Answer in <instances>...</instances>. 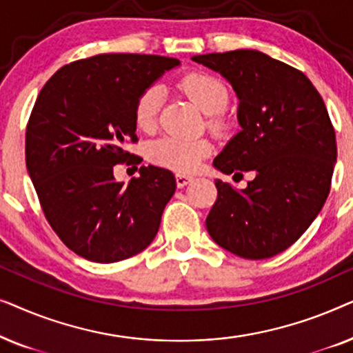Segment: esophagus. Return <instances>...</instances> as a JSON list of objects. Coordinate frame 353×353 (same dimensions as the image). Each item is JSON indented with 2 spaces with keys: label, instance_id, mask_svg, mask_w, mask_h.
I'll return each mask as SVG.
<instances>
[{
  "label": "esophagus",
  "instance_id": "esophagus-1",
  "mask_svg": "<svg viewBox=\"0 0 353 353\" xmlns=\"http://www.w3.org/2000/svg\"><path fill=\"white\" fill-rule=\"evenodd\" d=\"M192 181V176L190 175H183V173H176V186L178 188H185L188 183Z\"/></svg>",
  "mask_w": 353,
  "mask_h": 353
}]
</instances>
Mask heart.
Returning a JSON list of instances; mask_svg holds the SVG:
<instances>
[{
  "label": "heart",
  "mask_w": 353,
  "mask_h": 353,
  "mask_svg": "<svg viewBox=\"0 0 353 353\" xmlns=\"http://www.w3.org/2000/svg\"><path fill=\"white\" fill-rule=\"evenodd\" d=\"M180 90L205 115L223 112L230 101V90L223 81L209 74H190L180 81ZM162 105V90L149 86L134 103V122L143 132H152L157 125V115ZM215 125V120H210ZM210 154V144L205 139H181L163 137L149 146V159L159 165L178 173H192Z\"/></svg>",
  "instance_id": "1"
}]
</instances>
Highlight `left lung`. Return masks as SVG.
Segmentation results:
<instances>
[{"label":"left lung","instance_id":"8db88e82","mask_svg":"<svg viewBox=\"0 0 353 353\" xmlns=\"http://www.w3.org/2000/svg\"><path fill=\"white\" fill-rule=\"evenodd\" d=\"M219 72L238 98L241 130L214 167L225 175L254 172L244 190L215 180L205 220L210 238L243 259H270L305 233L330 194L337 159L326 105L302 72L255 50L191 57Z\"/></svg>","mask_w":353,"mask_h":353}]
</instances>
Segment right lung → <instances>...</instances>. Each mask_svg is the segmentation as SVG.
I'll return each mask as SVG.
<instances>
[{
    "label": "right lung",
    "instance_id": "add662e5",
    "mask_svg": "<svg viewBox=\"0 0 353 353\" xmlns=\"http://www.w3.org/2000/svg\"><path fill=\"white\" fill-rule=\"evenodd\" d=\"M178 65L163 56L98 54L62 67L38 94L26 133L27 170L51 228L80 257L120 262L156 238L175 176L143 165L125 185L114 165L133 157L123 148L138 141V96Z\"/></svg>",
    "mask_w": 353,
    "mask_h": 353
}]
</instances>
